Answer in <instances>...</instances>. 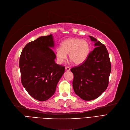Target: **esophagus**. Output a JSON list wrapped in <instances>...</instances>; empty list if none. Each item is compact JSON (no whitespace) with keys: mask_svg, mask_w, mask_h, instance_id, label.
Instances as JSON below:
<instances>
[{"mask_svg":"<svg viewBox=\"0 0 130 130\" xmlns=\"http://www.w3.org/2000/svg\"><path fill=\"white\" fill-rule=\"evenodd\" d=\"M70 68L69 67H67V66H66V67H65V70L66 71H70Z\"/></svg>","mask_w":130,"mask_h":130,"instance_id":"34e87169","label":"esophagus"}]
</instances>
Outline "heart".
<instances>
[{"label": "heart", "instance_id": "heart-1", "mask_svg": "<svg viewBox=\"0 0 130 130\" xmlns=\"http://www.w3.org/2000/svg\"><path fill=\"white\" fill-rule=\"evenodd\" d=\"M90 52L89 44L86 41L78 38H70L65 40L55 52L57 62L61 64L69 58L76 65L83 63L87 58Z\"/></svg>", "mask_w": 130, "mask_h": 130}]
</instances>
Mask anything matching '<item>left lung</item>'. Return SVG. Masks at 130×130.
<instances>
[{"label": "left lung", "instance_id": "obj_1", "mask_svg": "<svg viewBox=\"0 0 130 130\" xmlns=\"http://www.w3.org/2000/svg\"><path fill=\"white\" fill-rule=\"evenodd\" d=\"M95 48L79 66L73 67L74 91L82 99L91 101L99 98L107 88L111 71V61L106 48L90 36Z\"/></svg>", "mask_w": 130, "mask_h": 130}]
</instances>
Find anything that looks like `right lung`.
<instances>
[{"label":"right lung","instance_id":"obj_1","mask_svg":"<svg viewBox=\"0 0 130 130\" xmlns=\"http://www.w3.org/2000/svg\"><path fill=\"white\" fill-rule=\"evenodd\" d=\"M52 35L41 36L27 44L21 53L19 68L22 85L31 97L45 101L55 92L65 67L57 64Z\"/></svg>","mask_w":130,"mask_h":130}]
</instances>
